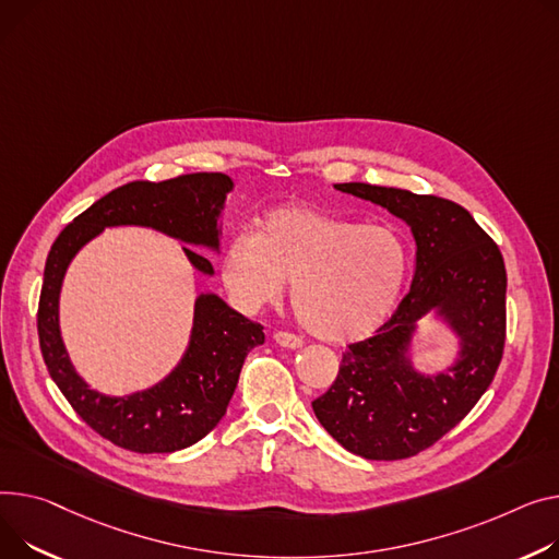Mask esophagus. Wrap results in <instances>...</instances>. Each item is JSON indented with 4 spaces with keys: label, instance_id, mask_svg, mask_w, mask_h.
<instances>
[{
    "label": "esophagus",
    "instance_id": "obj_1",
    "mask_svg": "<svg viewBox=\"0 0 559 559\" xmlns=\"http://www.w3.org/2000/svg\"><path fill=\"white\" fill-rule=\"evenodd\" d=\"M274 342L283 348H301L304 346V340L296 337V334H292V332H276Z\"/></svg>",
    "mask_w": 559,
    "mask_h": 559
}]
</instances>
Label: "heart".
<instances>
[{
	"mask_svg": "<svg viewBox=\"0 0 559 559\" xmlns=\"http://www.w3.org/2000/svg\"><path fill=\"white\" fill-rule=\"evenodd\" d=\"M408 265V247L389 225L281 206L255 234L229 238L222 281L245 312L278 304L292 281V308L306 330L328 342H355L389 319Z\"/></svg>",
	"mask_w": 559,
	"mask_h": 559,
	"instance_id": "b5f03b06",
	"label": "heart"
}]
</instances>
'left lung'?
Segmentation results:
<instances>
[{
	"label": "left lung",
	"mask_w": 559,
	"mask_h": 559,
	"mask_svg": "<svg viewBox=\"0 0 559 559\" xmlns=\"http://www.w3.org/2000/svg\"><path fill=\"white\" fill-rule=\"evenodd\" d=\"M334 189L386 209L412 229L416 274L393 317L348 346L337 380L312 402L314 416L361 459L416 456L469 414L497 373L506 342L503 255L456 202L361 181ZM423 318L457 337L455 361L438 374L413 364Z\"/></svg>",
	"instance_id": "left-lung-1"
}]
</instances>
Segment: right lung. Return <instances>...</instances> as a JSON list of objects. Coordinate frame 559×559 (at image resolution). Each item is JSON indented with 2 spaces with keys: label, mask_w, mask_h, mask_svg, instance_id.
<instances>
[{
  "label": "right lung",
  "mask_w": 559,
  "mask_h": 559,
  "mask_svg": "<svg viewBox=\"0 0 559 559\" xmlns=\"http://www.w3.org/2000/svg\"><path fill=\"white\" fill-rule=\"evenodd\" d=\"M231 191L234 179L225 173L126 183L67 225L47 255L37 334L49 376L76 414L123 450L168 454L202 440L227 414L247 353L265 342L263 325L236 312L215 292H202L195 299L189 346L170 373L143 391L107 395L81 378L62 342L64 274L76 253L109 227L155 229L183 245L219 253V219ZM191 247L181 249L193 270L213 276L211 260Z\"/></svg>",
  "instance_id": "add662e5"
}]
</instances>
